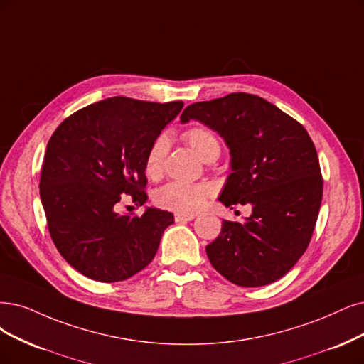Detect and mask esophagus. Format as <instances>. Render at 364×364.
<instances>
[{
    "label": "esophagus",
    "mask_w": 364,
    "mask_h": 364,
    "mask_svg": "<svg viewBox=\"0 0 364 364\" xmlns=\"http://www.w3.org/2000/svg\"><path fill=\"white\" fill-rule=\"evenodd\" d=\"M195 219V214H175L173 220L177 223H183V222H191Z\"/></svg>",
    "instance_id": "obj_1"
}]
</instances>
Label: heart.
Here are the masks:
<instances>
[{"label":"heart","mask_w":364,"mask_h":364,"mask_svg":"<svg viewBox=\"0 0 364 364\" xmlns=\"http://www.w3.org/2000/svg\"><path fill=\"white\" fill-rule=\"evenodd\" d=\"M183 141L205 161L216 160L220 154V142L213 130L205 126H193L181 133ZM169 150V139L165 134H159L153 139L145 154L144 171L148 178L159 180L164 173L165 159ZM211 187L203 183L189 184L172 181L154 192V204L175 214H195L204 207L211 196Z\"/></svg>","instance_id":"b5f03b06"}]
</instances>
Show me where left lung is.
Returning <instances> with one entry per match:
<instances>
[{
    "label": "left lung",
    "mask_w": 364,
    "mask_h": 364,
    "mask_svg": "<svg viewBox=\"0 0 364 364\" xmlns=\"http://www.w3.org/2000/svg\"><path fill=\"white\" fill-rule=\"evenodd\" d=\"M180 118L199 119L225 139L232 173L219 199L252 207L246 223L223 220L205 247L211 265L238 287L273 284L306 252L321 207L322 175L307 130L247 92L192 103Z\"/></svg>",
    "instance_id": "1"
}]
</instances>
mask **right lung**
Masks as SVG:
<instances>
[{
    "label": "right lung",
    "mask_w": 364,
    "mask_h": 364,
    "mask_svg": "<svg viewBox=\"0 0 364 364\" xmlns=\"http://www.w3.org/2000/svg\"><path fill=\"white\" fill-rule=\"evenodd\" d=\"M181 107L117 96L73 112L52 133L40 198L53 245L79 273L112 284L153 261L172 214L119 216L115 205L145 203L146 150Z\"/></svg>",
    "instance_id": "1"
}]
</instances>
